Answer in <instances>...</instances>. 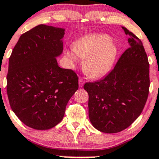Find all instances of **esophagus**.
<instances>
[{"label":"esophagus","instance_id":"1","mask_svg":"<svg viewBox=\"0 0 159 159\" xmlns=\"http://www.w3.org/2000/svg\"><path fill=\"white\" fill-rule=\"evenodd\" d=\"M84 83H85L84 80L82 79V78H80V79H79V86L80 87H83Z\"/></svg>","mask_w":159,"mask_h":159}]
</instances>
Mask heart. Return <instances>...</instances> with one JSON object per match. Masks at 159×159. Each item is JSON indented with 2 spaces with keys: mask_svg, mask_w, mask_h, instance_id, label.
Listing matches in <instances>:
<instances>
[{
  "mask_svg": "<svg viewBox=\"0 0 159 159\" xmlns=\"http://www.w3.org/2000/svg\"><path fill=\"white\" fill-rule=\"evenodd\" d=\"M65 54L73 66L79 64L80 57L86 58L83 71L89 77L98 79L105 76L113 67L118 48L108 35L95 33L76 41L73 49L66 50Z\"/></svg>",
  "mask_w": 159,
  "mask_h": 159,
  "instance_id": "obj_1",
  "label": "heart"
}]
</instances>
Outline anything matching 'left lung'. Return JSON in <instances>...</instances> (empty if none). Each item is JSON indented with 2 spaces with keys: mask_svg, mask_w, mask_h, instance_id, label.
Returning <instances> with one entry per match:
<instances>
[{
  "mask_svg": "<svg viewBox=\"0 0 159 159\" xmlns=\"http://www.w3.org/2000/svg\"><path fill=\"white\" fill-rule=\"evenodd\" d=\"M129 48L108 74L98 81L86 83L89 117L95 129L106 134L124 130L140 115L149 89V64L139 38L125 27Z\"/></svg>",
  "mask_w": 159,
  "mask_h": 159,
  "instance_id": "1",
  "label": "left lung"
}]
</instances>
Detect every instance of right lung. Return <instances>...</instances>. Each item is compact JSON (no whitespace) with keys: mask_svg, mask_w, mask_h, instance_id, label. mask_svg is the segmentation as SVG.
Instances as JSON below:
<instances>
[{"mask_svg":"<svg viewBox=\"0 0 159 159\" xmlns=\"http://www.w3.org/2000/svg\"><path fill=\"white\" fill-rule=\"evenodd\" d=\"M64 34V29L37 25L20 37L10 57V105L18 118L33 129H48L58 124L79 88L76 73L57 62Z\"/></svg>","mask_w":159,"mask_h":159,"instance_id":"obj_1","label":"right lung"}]
</instances>
